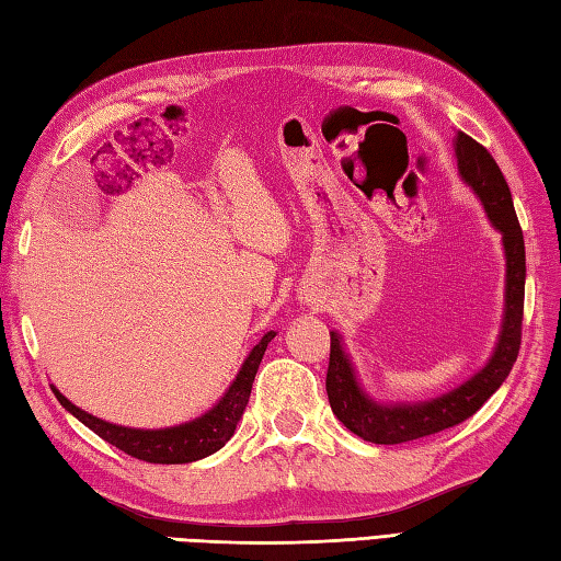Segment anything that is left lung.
Returning a JSON list of instances; mask_svg holds the SVG:
<instances>
[{
	"label": "left lung",
	"instance_id": "left-lung-1",
	"mask_svg": "<svg viewBox=\"0 0 561 561\" xmlns=\"http://www.w3.org/2000/svg\"><path fill=\"white\" fill-rule=\"evenodd\" d=\"M454 148L458 175L480 196L484 214H488L492 226L502 232L506 256V295L500 341H496L490 363L476 377L460 383L458 389L432 398V401L383 405L363 391L351 357L343 351L341 333L331 331V357L327 371V393L331 410L347 430L371 444L413 442L468 420L500 389L518 357L526 293L524 230L518 226L508 184L488 148L470 139L463 131L456 134Z\"/></svg>",
	"mask_w": 561,
	"mask_h": 561
}]
</instances>
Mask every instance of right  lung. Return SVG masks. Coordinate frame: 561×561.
Segmentation results:
<instances>
[{
  "instance_id": "obj_1",
  "label": "right lung",
  "mask_w": 561,
  "mask_h": 561,
  "mask_svg": "<svg viewBox=\"0 0 561 561\" xmlns=\"http://www.w3.org/2000/svg\"><path fill=\"white\" fill-rule=\"evenodd\" d=\"M273 339H276V331L264 333V339H261L252 347V353L247 355L238 377H234V381L230 383V389L222 393L220 401L210 408L208 413H204L196 420L184 422V425H178V427L134 430V427L112 425V422H105L73 405L67 396H61L59 389H55V386H53V393L73 417L81 420L85 427L93 430L98 437L105 439L107 444L117 446L119 451L139 460H146V463H165V466L192 463V460L206 458L210 454H216L218 449H222L226 442L234 434V427H238V422L249 403V393H252V383L256 377V369L261 365V357H264L266 347Z\"/></svg>"
}]
</instances>
